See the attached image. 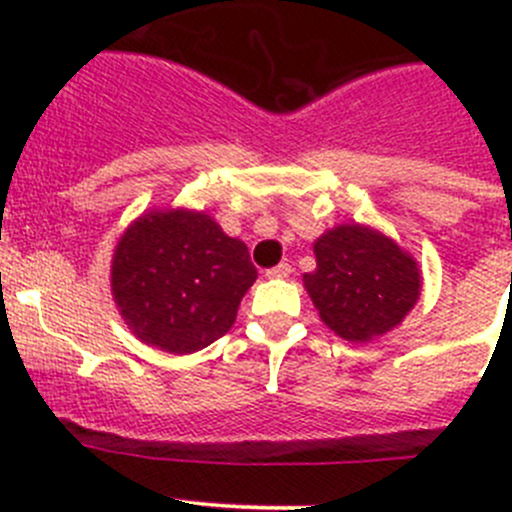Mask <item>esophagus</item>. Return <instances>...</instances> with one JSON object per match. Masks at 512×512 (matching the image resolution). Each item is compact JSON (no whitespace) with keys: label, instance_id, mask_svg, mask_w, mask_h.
<instances>
[{"label":"esophagus","instance_id":"obj_1","mask_svg":"<svg viewBox=\"0 0 512 512\" xmlns=\"http://www.w3.org/2000/svg\"><path fill=\"white\" fill-rule=\"evenodd\" d=\"M265 275L267 277H289V275H292V265H289V262H280L277 267H270Z\"/></svg>","mask_w":512,"mask_h":512}]
</instances>
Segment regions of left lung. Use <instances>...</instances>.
I'll use <instances>...</instances> for the list:
<instances>
[{
    "label": "left lung",
    "mask_w": 512,
    "mask_h": 512,
    "mask_svg": "<svg viewBox=\"0 0 512 512\" xmlns=\"http://www.w3.org/2000/svg\"><path fill=\"white\" fill-rule=\"evenodd\" d=\"M314 255L304 287L322 322L349 342L394 329L421 292L416 262L369 227L339 225L314 242Z\"/></svg>",
    "instance_id": "1"
}]
</instances>
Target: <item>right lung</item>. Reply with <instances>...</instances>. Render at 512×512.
<instances>
[{"mask_svg":"<svg viewBox=\"0 0 512 512\" xmlns=\"http://www.w3.org/2000/svg\"><path fill=\"white\" fill-rule=\"evenodd\" d=\"M255 280L245 242L188 210L138 218L111 267L113 299L128 329L170 354H193L223 337Z\"/></svg>","mask_w":512,"mask_h":512,"instance_id":"right-lung-1","label":"right lung"}]
</instances>
